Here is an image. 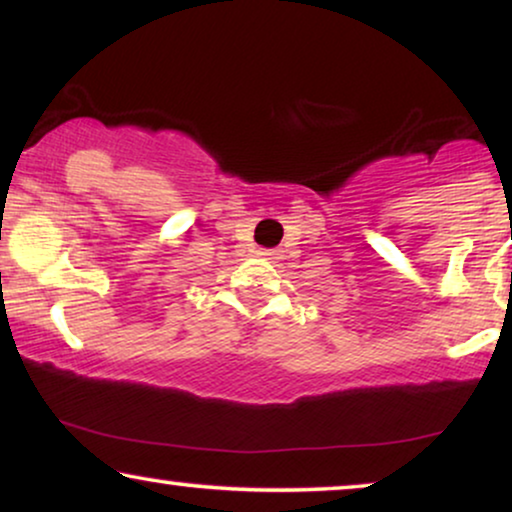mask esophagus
I'll list each match as a JSON object with an SVG mask.
<instances>
[{
  "label": "esophagus",
  "mask_w": 512,
  "mask_h": 512,
  "mask_svg": "<svg viewBox=\"0 0 512 512\" xmlns=\"http://www.w3.org/2000/svg\"><path fill=\"white\" fill-rule=\"evenodd\" d=\"M256 254L261 256V258H268V261H272V258H277V256H279V254H277V249H258Z\"/></svg>",
  "instance_id": "1"
}]
</instances>
